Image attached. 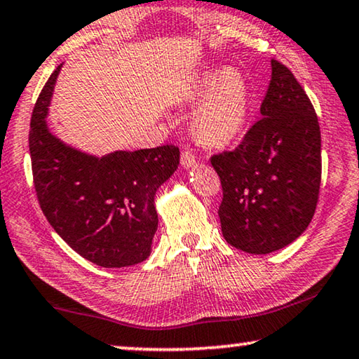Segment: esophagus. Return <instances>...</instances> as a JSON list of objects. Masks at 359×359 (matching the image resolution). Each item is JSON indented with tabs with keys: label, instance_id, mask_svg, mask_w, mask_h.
Instances as JSON below:
<instances>
[{
	"label": "esophagus",
	"instance_id": "34e87169",
	"mask_svg": "<svg viewBox=\"0 0 359 359\" xmlns=\"http://www.w3.org/2000/svg\"><path fill=\"white\" fill-rule=\"evenodd\" d=\"M197 165V160H196V155L189 152V150H183L181 152V167L184 170H191L194 168Z\"/></svg>",
	"mask_w": 359,
	"mask_h": 359
}]
</instances>
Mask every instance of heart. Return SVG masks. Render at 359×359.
Segmentation results:
<instances>
[{
	"mask_svg": "<svg viewBox=\"0 0 359 359\" xmlns=\"http://www.w3.org/2000/svg\"><path fill=\"white\" fill-rule=\"evenodd\" d=\"M186 102L197 104L192 131L207 147H226L246 131L252 108L248 76L233 66H214L197 71L184 92Z\"/></svg>",
	"mask_w": 359,
	"mask_h": 359,
	"instance_id": "b5f03b06",
	"label": "heart"
}]
</instances>
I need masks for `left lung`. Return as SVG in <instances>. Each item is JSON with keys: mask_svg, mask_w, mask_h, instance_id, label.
<instances>
[{"mask_svg": "<svg viewBox=\"0 0 359 359\" xmlns=\"http://www.w3.org/2000/svg\"><path fill=\"white\" fill-rule=\"evenodd\" d=\"M272 76L261 121L235 152L214 155L223 201V238L249 254L278 251L313 220L320 186V129L292 71L270 61Z\"/></svg>", "mask_w": 359, "mask_h": 359, "instance_id": "8db88e82", "label": "left lung"}]
</instances>
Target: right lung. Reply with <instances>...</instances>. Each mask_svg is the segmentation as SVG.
Wrapping results in <instances>:
<instances>
[{
    "label": "right lung",
    "instance_id": "1",
    "mask_svg": "<svg viewBox=\"0 0 359 359\" xmlns=\"http://www.w3.org/2000/svg\"><path fill=\"white\" fill-rule=\"evenodd\" d=\"M50 76L30 121L29 149L41 210L77 254L107 269L136 266L152 252L155 194L180 165L175 145L93 155L50 131V103L61 72Z\"/></svg>",
    "mask_w": 359,
    "mask_h": 359
}]
</instances>
